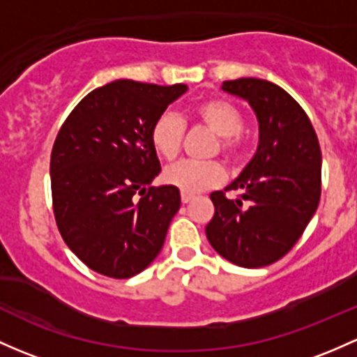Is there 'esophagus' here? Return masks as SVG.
I'll list each match as a JSON object with an SVG mask.
<instances>
[{
  "label": "esophagus",
  "instance_id": "1",
  "mask_svg": "<svg viewBox=\"0 0 357 357\" xmlns=\"http://www.w3.org/2000/svg\"><path fill=\"white\" fill-rule=\"evenodd\" d=\"M180 197H182V202H183V204H187V202L192 201L194 195H192V194H185V192H182V195H180Z\"/></svg>",
  "mask_w": 357,
  "mask_h": 357
}]
</instances>
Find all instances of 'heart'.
<instances>
[{"mask_svg":"<svg viewBox=\"0 0 357 357\" xmlns=\"http://www.w3.org/2000/svg\"><path fill=\"white\" fill-rule=\"evenodd\" d=\"M194 116L199 122L220 136V149L226 156H235L240 149V132L243 129V116L233 103L211 98L195 105ZM185 126L177 114L163 112L155 119L149 129V141L156 155L163 160L177 158L182 146ZM165 183L177 187L185 194H197L213 189L225 180V170L218 162H180L167 168Z\"/></svg>","mask_w":357,"mask_h":357,"instance_id":"obj_1","label":"heart"}]
</instances>
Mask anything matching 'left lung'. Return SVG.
<instances>
[{
	"label": "left lung",
	"instance_id": "1",
	"mask_svg": "<svg viewBox=\"0 0 357 357\" xmlns=\"http://www.w3.org/2000/svg\"><path fill=\"white\" fill-rule=\"evenodd\" d=\"M259 121L254 158L225 190L211 194L214 216L206 226L211 247L247 269L269 266L293 248L320 202L321 151L312 122L281 86L259 78L225 82ZM247 200L248 205H243Z\"/></svg>",
	"mask_w": 357,
	"mask_h": 357
}]
</instances>
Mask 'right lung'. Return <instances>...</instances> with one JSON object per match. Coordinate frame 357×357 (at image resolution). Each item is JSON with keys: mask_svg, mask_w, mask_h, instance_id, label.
I'll return each mask as SVG.
<instances>
[{"mask_svg": "<svg viewBox=\"0 0 357 357\" xmlns=\"http://www.w3.org/2000/svg\"><path fill=\"white\" fill-rule=\"evenodd\" d=\"M187 90L182 83L116 79L90 91L57 134L51 155L56 223L91 271L132 278L162 250L180 190L151 187L162 167L149 129Z\"/></svg>", "mask_w": 357, "mask_h": 357, "instance_id": "1", "label": "right lung"}]
</instances>
